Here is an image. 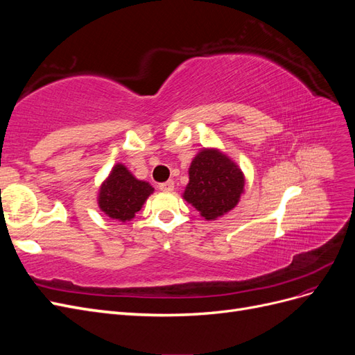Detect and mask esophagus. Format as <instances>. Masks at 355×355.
Here are the masks:
<instances>
[{
	"label": "esophagus",
	"mask_w": 355,
	"mask_h": 355,
	"mask_svg": "<svg viewBox=\"0 0 355 355\" xmlns=\"http://www.w3.org/2000/svg\"><path fill=\"white\" fill-rule=\"evenodd\" d=\"M158 188H159V191H163V192H171L175 189V182L167 180V182H164V184H159Z\"/></svg>",
	"instance_id": "obj_1"
}]
</instances>
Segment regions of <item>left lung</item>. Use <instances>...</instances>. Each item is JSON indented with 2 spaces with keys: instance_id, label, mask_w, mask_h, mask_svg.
<instances>
[{
  "instance_id": "obj_1",
  "label": "left lung",
  "mask_w": 355,
  "mask_h": 355,
  "mask_svg": "<svg viewBox=\"0 0 355 355\" xmlns=\"http://www.w3.org/2000/svg\"><path fill=\"white\" fill-rule=\"evenodd\" d=\"M244 175L219 149L204 148L189 166L184 198L201 216L214 220L237 206L244 192Z\"/></svg>"
}]
</instances>
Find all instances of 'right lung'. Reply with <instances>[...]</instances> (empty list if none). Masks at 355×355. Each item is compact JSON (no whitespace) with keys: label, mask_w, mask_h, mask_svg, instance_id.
I'll return each instance as SVG.
<instances>
[{"label":"right lung","mask_w":355,"mask_h":355,"mask_svg":"<svg viewBox=\"0 0 355 355\" xmlns=\"http://www.w3.org/2000/svg\"><path fill=\"white\" fill-rule=\"evenodd\" d=\"M153 192L148 182L136 179L124 164L118 163L99 188L98 204L108 218L127 222L135 218Z\"/></svg>","instance_id":"right-lung-1"}]
</instances>
